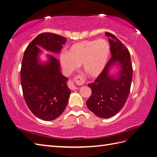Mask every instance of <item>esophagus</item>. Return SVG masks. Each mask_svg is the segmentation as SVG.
Returning <instances> with one entry per match:
<instances>
[{"label": "esophagus", "instance_id": "obj_1", "mask_svg": "<svg viewBox=\"0 0 157 157\" xmlns=\"http://www.w3.org/2000/svg\"><path fill=\"white\" fill-rule=\"evenodd\" d=\"M82 78L80 76H77L73 78L72 80H69L67 82V86L71 90H76L77 87L76 86L75 84H77L78 85H80L83 83Z\"/></svg>", "mask_w": 157, "mask_h": 157}]
</instances>
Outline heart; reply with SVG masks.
I'll return each instance as SVG.
<instances>
[{
	"label": "heart",
	"instance_id": "heart-1",
	"mask_svg": "<svg viewBox=\"0 0 157 157\" xmlns=\"http://www.w3.org/2000/svg\"><path fill=\"white\" fill-rule=\"evenodd\" d=\"M110 54V46L104 39L84 40L70 47L67 54L60 55V63L67 73L82 65L84 72L90 77H96L105 69Z\"/></svg>",
	"mask_w": 157,
	"mask_h": 157
}]
</instances>
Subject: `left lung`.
I'll use <instances>...</instances> for the list:
<instances>
[{
	"label": "left lung",
	"mask_w": 157,
	"mask_h": 157,
	"mask_svg": "<svg viewBox=\"0 0 157 157\" xmlns=\"http://www.w3.org/2000/svg\"><path fill=\"white\" fill-rule=\"evenodd\" d=\"M105 35L109 38L112 57L95 81L88 84L92 95L86 101L90 110L103 118L115 115L124 105L130 94L133 75L129 51L115 35L108 32ZM116 63L121 65V71L118 77H111L109 68Z\"/></svg>",
	"instance_id": "obj_1"
}]
</instances>
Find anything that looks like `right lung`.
<instances>
[{"instance_id":"right-lung-1","label":"right lung","mask_w":157,"mask_h":157,"mask_svg":"<svg viewBox=\"0 0 157 157\" xmlns=\"http://www.w3.org/2000/svg\"><path fill=\"white\" fill-rule=\"evenodd\" d=\"M66 41L65 37L55 33H41L23 54L20 71L23 97L31 111L43 121H53L62 114L71 91L67 86L68 78L60 73L58 59L48 55V62L40 64L38 60L40 50L37 46L59 53Z\"/></svg>"}]
</instances>
